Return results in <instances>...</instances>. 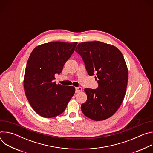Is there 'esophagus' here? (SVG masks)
<instances>
[{
  "label": "esophagus",
  "mask_w": 153,
  "mask_h": 153,
  "mask_svg": "<svg viewBox=\"0 0 153 153\" xmlns=\"http://www.w3.org/2000/svg\"><path fill=\"white\" fill-rule=\"evenodd\" d=\"M82 90V87H80V86L76 87V93L80 92Z\"/></svg>",
  "instance_id": "obj_1"
}]
</instances>
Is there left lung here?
<instances>
[{
    "mask_svg": "<svg viewBox=\"0 0 153 153\" xmlns=\"http://www.w3.org/2000/svg\"><path fill=\"white\" fill-rule=\"evenodd\" d=\"M76 51L82 57L88 75L95 76L96 89L85 88L86 101L82 104L83 114L100 121L112 116L125 95L128 71L122 53L116 47L99 41L82 42Z\"/></svg>",
    "mask_w": 153,
    "mask_h": 153,
    "instance_id": "left-lung-1",
    "label": "left lung"
}]
</instances>
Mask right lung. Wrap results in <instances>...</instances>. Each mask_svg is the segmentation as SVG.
Returning <instances> with one entry per match:
<instances>
[{"mask_svg": "<svg viewBox=\"0 0 153 153\" xmlns=\"http://www.w3.org/2000/svg\"><path fill=\"white\" fill-rule=\"evenodd\" d=\"M77 42H51L36 47L31 52L25 68L24 85L30 105L45 118L61 114L75 93L71 86L56 84L65 63L74 51Z\"/></svg>", "mask_w": 153, "mask_h": 153, "instance_id": "right-lung-1", "label": "right lung"}]
</instances>
